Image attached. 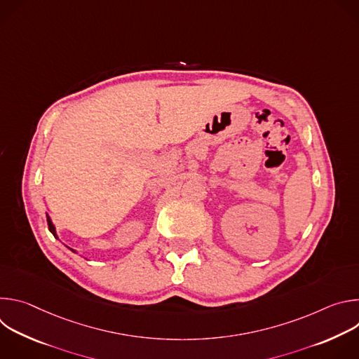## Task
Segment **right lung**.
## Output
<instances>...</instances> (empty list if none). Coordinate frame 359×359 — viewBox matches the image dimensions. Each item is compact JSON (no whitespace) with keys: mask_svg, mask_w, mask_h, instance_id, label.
I'll return each mask as SVG.
<instances>
[{"mask_svg":"<svg viewBox=\"0 0 359 359\" xmlns=\"http://www.w3.org/2000/svg\"><path fill=\"white\" fill-rule=\"evenodd\" d=\"M46 223H48V229H49V231L54 234V237H55V238H58V236H57V229H55V224L53 223V220H50V217H49L48 215H46ZM69 250H71V251H74V252H76V251H75V250H72V248H69Z\"/></svg>","mask_w":359,"mask_h":359,"instance_id":"right-lung-1","label":"right lung"}]
</instances>
